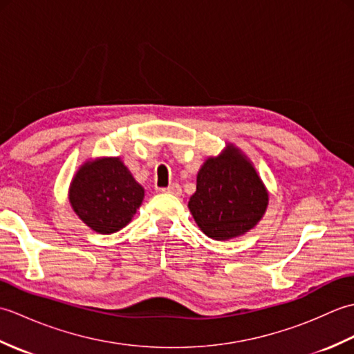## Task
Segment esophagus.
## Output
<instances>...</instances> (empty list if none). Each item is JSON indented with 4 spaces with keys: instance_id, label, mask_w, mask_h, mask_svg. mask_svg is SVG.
I'll list each match as a JSON object with an SVG mask.
<instances>
[{
    "instance_id": "obj_1",
    "label": "esophagus",
    "mask_w": 354,
    "mask_h": 354,
    "mask_svg": "<svg viewBox=\"0 0 354 354\" xmlns=\"http://www.w3.org/2000/svg\"><path fill=\"white\" fill-rule=\"evenodd\" d=\"M160 192H162V193H170V194H175V196H179V194H181V185L179 184H176V183H173L171 185H169L167 189H160Z\"/></svg>"
}]
</instances>
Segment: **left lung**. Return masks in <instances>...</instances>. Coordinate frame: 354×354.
I'll return each mask as SVG.
<instances>
[{"instance_id":"8db88e82","label":"left lung","mask_w":354,"mask_h":354,"mask_svg":"<svg viewBox=\"0 0 354 354\" xmlns=\"http://www.w3.org/2000/svg\"><path fill=\"white\" fill-rule=\"evenodd\" d=\"M196 193L189 208L204 234L228 240L254 228L265 214L268 193L246 158L230 146L208 158L198 173Z\"/></svg>"}]
</instances>
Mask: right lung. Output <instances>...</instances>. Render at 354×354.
<instances>
[{"instance_id":"add662e5","label":"right lung","mask_w":354,"mask_h":354,"mask_svg":"<svg viewBox=\"0 0 354 354\" xmlns=\"http://www.w3.org/2000/svg\"><path fill=\"white\" fill-rule=\"evenodd\" d=\"M142 198L145 189L118 158H103L82 165L70 187L73 209L100 234L124 228Z\"/></svg>"}]
</instances>
